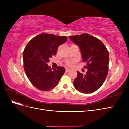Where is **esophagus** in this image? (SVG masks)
Masks as SVG:
<instances>
[{"instance_id":"34e87169","label":"esophagus","mask_w":129,"mask_h":129,"mask_svg":"<svg viewBox=\"0 0 129 129\" xmlns=\"http://www.w3.org/2000/svg\"><path fill=\"white\" fill-rule=\"evenodd\" d=\"M70 71H71V69H70L69 68H66V72H67V73L68 72H69Z\"/></svg>"}]
</instances>
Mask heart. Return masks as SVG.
Segmentation results:
<instances>
[{"label":"heart","mask_w":129,"mask_h":129,"mask_svg":"<svg viewBox=\"0 0 129 129\" xmlns=\"http://www.w3.org/2000/svg\"><path fill=\"white\" fill-rule=\"evenodd\" d=\"M74 61H68L67 62V64L68 65V66H72L73 64H74Z\"/></svg>","instance_id":"1"}]
</instances>
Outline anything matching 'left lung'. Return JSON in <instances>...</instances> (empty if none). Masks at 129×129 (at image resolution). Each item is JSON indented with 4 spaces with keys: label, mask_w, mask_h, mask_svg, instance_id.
Wrapping results in <instances>:
<instances>
[{
    "label": "left lung",
    "mask_w": 129,
    "mask_h": 129,
    "mask_svg": "<svg viewBox=\"0 0 129 129\" xmlns=\"http://www.w3.org/2000/svg\"><path fill=\"white\" fill-rule=\"evenodd\" d=\"M70 39L79 46L84 68L87 72L85 75L77 72L74 81L76 90L84 93H90L102 86L108 73L109 52L103 43L99 39L87 33L70 36Z\"/></svg>",
    "instance_id": "left-lung-1"
}]
</instances>
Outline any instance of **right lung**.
Masks as SVG:
<instances>
[{"instance_id": "1", "label": "right lung", "mask_w": 129, "mask_h": 129, "mask_svg": "<svg viewBox=\"0 0 129 129\" xmlns=\"http://www.w3.org/2000/svg\"><path fill=\"white\" fill-rule=\"evenodd\" d=\"M65 36L42 33L31 39L24 50L23 61L26 75L34 86L42 91L55 87L65 72L63 67L53 70L48 67L49 58L56 55L57 49L67 41Z\"/></svg>"}]
</instances>
